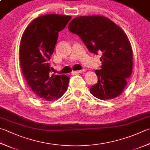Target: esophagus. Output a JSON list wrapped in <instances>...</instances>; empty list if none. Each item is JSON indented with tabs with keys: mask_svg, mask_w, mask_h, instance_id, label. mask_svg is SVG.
<instances>
[{
	"mask_svg": "<svg viewBox=\"0 0 150 150\" xmlns=\"http://www.w3.org/2000/svg\"><path fill=\"white\" fill-rule=\"evenodd\" d=\"M84 71H85V69H82V70H76V71H74L73 72L76 73V74H77V73H81V72H84Z\"/></svg>",
	"mask_w": 150,
	"mask_h": 150,
	"instance_id": "1",
	"label": "esophagus"
}]
</instances>
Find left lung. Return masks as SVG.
Listing matches in <instances>:
<instances>
[{"mask_svg": "<svg viewBox=\"0 0 150 150\" xmlns=\"http://www.w3.org/2000/svg\"><path fill=\"white\" fill-rule=\"evenodd\" d=\"M69 30L80 36L93 53H102L101 69L96 70L98 82L90 93L100 100L118 97L127 84L132 70V50L127 36L110 19L100 16L73 19Z\"/></svg>", "mask_w": 150, "mask_h": 150, "instance_id": "8db88e82", "label": "left lung"}]
</instances>
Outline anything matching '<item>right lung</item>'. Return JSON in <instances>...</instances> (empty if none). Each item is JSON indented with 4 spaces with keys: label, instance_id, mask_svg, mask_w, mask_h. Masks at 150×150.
Returning <instances> with one entry per match:
<instances>
[{
    "label": "right lung",
    "instance_id": "right-lung-1",
    "mask_svg": "<svg viewBox=\"0 0 150 150\" xmlns=\"http://www.w3.org/2000/svg\"><path fill=\"white\" fill-rule=\"evenodd\" d=\"M71 18L58 14L41 16L28 25L21 37L19 61L22 73L34 93L47 101L60 98L69 86V78L66 75L51 76L48 61L59 32Z\"/></svg>",
    "mask_w": 150,
    "mask_h": 150
}]
</instances>
